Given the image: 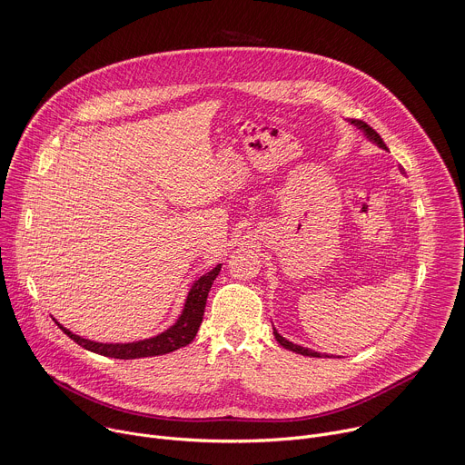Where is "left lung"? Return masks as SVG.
I'll list each match as a JSON object with an SVG mask.
<instances>
[{
  "instance_id": "8db88e82",
  "label": "left lung",
  "mask_w": 465,
  "mask_h": 465,
  "mask_svg": "<svg viewBox=\"0 0 465 465\" xmlns=\"http://www.w3.org/2000/svg\"><path fill=\"white\" fill-rule=\"evenodd\" d=\"M356 130H360V132H363V135L367 137V141H371V143H374L378 148H382V150H388V146L384 144V141L380 139V135L371 128L369 124H365L363 120H356V118H351L349 120ZM272 330H274V337H276V341L283 347V349H287V351H291V352H297V354H302V356H310V358H331V356H326V354H321V352H317V351H312V349H306V347H301V345H297V343H292V341H289V340H285V337L272 326Z\"/></svg>"
}]
</instances>
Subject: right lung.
I'll list each match as a JSON object with an SVG mask.
<instances>
[{"mask_svg":"<svg viewBox=\"0 0 465 465\" xmlns=\"http://www.w3.org/2000/svg\"><path fill=\"white\" fill-rule=\"evenodd\" d=\"M221 269H223V263H219L209 272L202 274L191 285L183 310H182L180 317L176 319V322L173 326H168L164 331H161L153 337H148V340H141V341H134V343H98V341L85 340V337L70 331L61 322H57V319H54V321L77 345H81L83 349H87L91 352L107 356V358L137 360V358H150V356H161V354L174 352V351L189 345L194 340V335L203 319V310H205L209 289H211V285H213L215 278L219 276Z\"/></svg>","mask_w":465,"mask_h":465,"instance_id":"obj_1","label":"right lung"}]
</instances>
